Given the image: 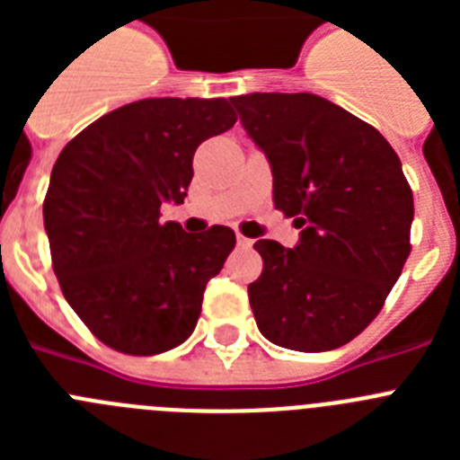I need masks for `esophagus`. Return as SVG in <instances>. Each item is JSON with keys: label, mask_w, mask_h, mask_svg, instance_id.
<instances>
[{"label": "esophagus", "mask_w": 460, "mask_h": 460, "mask_svg": "<svg viewBox=\"0 0 460 460\" xmlns=\"http://www.w3.org/2000/svg\"><path fill=\"white\" fill-rule=\"evenodd\" d=\"M237 243L242 246V249H249V246H253V239L243 237V234H237Z\"/></svg>", "instance_id": "34e87169"}]
</instances>
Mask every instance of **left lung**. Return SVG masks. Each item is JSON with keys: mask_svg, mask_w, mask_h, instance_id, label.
Segmentation results:
<instances>
[{"mask_svg": "<svg viewBox=\"0 0 460 460\" xmlns=\"http://www.w3.org/2000/svg\"><path fill=\"white\" fill-rule=\"evenodd\" d=\"M243 131L270 161L274 205L299 242L258 239L249 286L260 334L299 352L341 348L380 313L410 255L412 190L380 131L315 93L234 96Z\"/></svg>", "mask_w": 460, "mask_h": 460, "instance_id": "left-lung-1", "label": "left lung"}]
</instances>
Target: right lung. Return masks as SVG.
<instances>
[{
    "label": "right lung",
    "mask_w": 460,
    "mask_h": 460,
    "mask_svg": "<svg viewBox=\"0 0 460 460\" xmlns=\"http://www.w3.org/2000/svg\"><path fill=\"white\" fill-rule=\"evenodd\" d=\"M226 99H145L73 137L50 174L43 223L66 302L96 339L126 355H158L193 334L207 280L234 233H184L161 221L181 205L202 140L233 128Z\"/></svg>",
    "instance_id": "right-lung-1"
}]
</instances>
